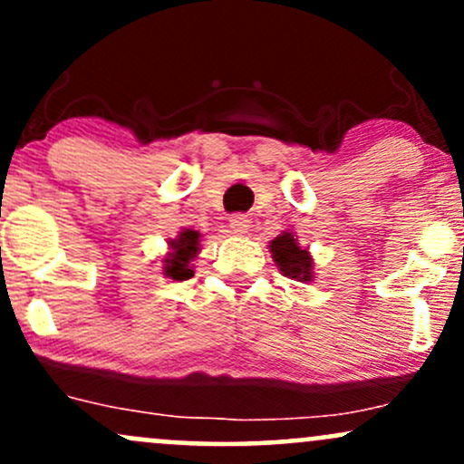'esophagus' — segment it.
<instances>
[{
	"instance_id": "34e87169",
	"label": "esophagus",
	"mask_w": 464,
	"mask_h": 464,
	"mask_svg": "<svg viewBox=\"0 0 464 464\" xmlns=\"http://www.w3.org/2000/svg\"><path fill=\"white\" fill-rule=\"evenodd\" d=\"M228 227H231V231L236 233V236H244V233H248V228H250L248 216H244V214L231 216L228 218Z\"/></svg>"
}]
</instances>
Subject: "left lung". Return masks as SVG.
Returning <instances> with one entry per match:
<instances>
[{
  "label": "left lung",
  "mask_w": 464,
  "mask_h": 464,
  "mask_svg": "<svg viewBox=\"0 0 464 464\" xmlns=\"http://www.w3.org/2000/svg\"><path fill=\"white\" fill-rule=\"evenodd\" d=\"M270 250L281 273L296 281H312V257L299 246L292 233H281L270 242Z\"/></svg>",
  "instance_id": "left-lung-1"
}]
</instances>
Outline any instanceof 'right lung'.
<instances>
[{"label":"right lung","mask_w":464,"mask_h":464,"mask_svg":"<svg viewBox=\"0 0 464 464\" xmlns=\"http://www.w3.org/2000/svg\"><path fill=\"white\" fill-rule=\"evenodd\" d=\"M198 239H200V233L191 231V228H185L177 239L169 242L172 253L163 259L165 276H169V279L174 281H185L189 279V276H194V270H191L189 262L196 257V253H198Z\"/></svg>","instance_id":"right-lung-1"}]
</instances>
